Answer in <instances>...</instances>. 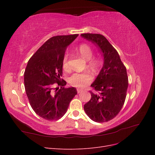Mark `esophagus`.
Returning <instances> with one entry per match:
<instances>
[{"label": "esophagus", "instance_id": "34e87169", "mask_svg": "<svg viewBox=\"0 0 155 155\" xmlns=\"http://www.w3.org/2000/svg\"><path fill=\"white\" fill-rule=\"evenodd\" d=\"M82 91H83V89H81V88H77V92H78V94L81 92Z\"/></svg>", "mask_w": 155, "mask_h": 155}]
</instances>
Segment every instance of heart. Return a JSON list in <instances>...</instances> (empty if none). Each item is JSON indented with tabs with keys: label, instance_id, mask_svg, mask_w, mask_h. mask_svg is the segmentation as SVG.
<instances>
[{
	"label": "heart",
	"instance_id": "b5f03b06",
	"mask_svg": "<svg viewBox=\"0 0 155 155\" xmlns=\"http://www.w3.org/2000/svg\"><path fill=\"white\" fill-rule=\"evenodd\" d=\"M78 52L82 58L88 61V65L92 68H98L101 67L102 60L100 57H92L93 50L90 45L86 43L79 45L78 47ZM63 68L64 70L70 68L68 62V55H64L63 60ZM93 76L91 72H85L82 73H74L68 78V82L72 86L76 87H84L92 82Z\"/></svg>",
	"mask_w": 155,
	"mask_h": 155
}]
</instances>
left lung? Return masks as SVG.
I'll return each mask as SVG.
<instances>
[{"instance_id": "obj_1", "label": "left lung", "mask_w": 155, "mask_h": 155, "mask_svg": "<svg viewBox=\"0 0 155 155\" xmlns=\"http://www.w3.org/2000/svg\"><path fill=\"white\" fill-rule=\"evenodd\" d=\"M81 35L99 46L104 61L100 74L91 85L95 92L90 91L91 99L84 105V110L94 121L106 122L118 115L124 104L129 83L126 68L118 51L104 35Z\"/></svg>"}]
</instances>
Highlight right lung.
<instances>
[{
  "mask_svg": "<svg viewBox=\"0 0 155 155\" xmlns=\"http://www.w3.org/2000/svg\"><path fill=\"white\" fill-rule=\"evenodd\" d=\"M78 36L51 37L28 62L24 75L26 95L33 110L45 120L54 121L62 118L77 94L76 88L64 87L67 82L61 77L65 51ZM55 85L58 87H55Z\"/></svg>",
  "mask_w": 155,
  "mask_h": 155,
  "instance_id": "obj_1",
  "label": "right lung"
}]
</instances>
